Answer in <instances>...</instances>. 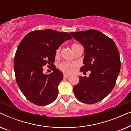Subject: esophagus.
<instances>
[{"mask_svg": "<svg viewBox=\"0 0 131 131\" xmlns=\"http://www.w3.org/2000/svg\"><path fill=\"white\" fill-rule=\"evenodd\" d=\"M69 76H70V75H69V74H64V78H69Z\"/></svg>", "mask_w": 131, "mask_h": 131, "instance_id": "obj_1", "label": "esophagus"}]
</instances>
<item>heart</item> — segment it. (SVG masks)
Here are the masks:
<instances>
[{
    "label": "heart",
    "instance_id": "b5f03b06",
    "mask_svg": "<svg viewBox=\"0 0 131 131\" xmlns=\"http://www.w3.org/2000/svg\"><path fill=\"white\" fill-rule=\"evenodd\" d=\"M78 45H79L77 43H73L71 45V48H72L73 51H74L75 48ZM60 48H58V49L56 50V52H55V55H56L57 57L58 56L59 54H60ZM77 66H78V64H77L76 62L63 61L58 64V67L61 71H62V72L66 73H71L74 70L75 68L77 67Z\"/></svg>",
    "mask_w": 131,
    "mask_h": 131
}]
</instances>
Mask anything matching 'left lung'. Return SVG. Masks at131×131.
<instances>
[{"label":"left lung","instance_id":"1","mask_svg":"<svg viewBox=\"0 0 131 131\" xmlns=\"http://www.w3.org/2000/svg\"><path fill=\"white\" fill-rule=\"evenodd\" d=\"M85 48L81 72L91 71L88 78L79 76L73 88L77 99L88 104L106 97L116 85L121 70L119 52L114 41L97 30L70 33Z\"/></svg>","mask_w":131,"mask_h":131}]
</instances>
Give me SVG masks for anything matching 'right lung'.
Here are the masks:
<instances>
[{
    "label": "right lung",
    "instance_id": "obj_1",
    "mask_svg": "<svg viewBox=\"0 0 131 131\" xmlns=\"http://www.w3.org/2000/svg\"><path fill=\"white\" fill-rule=\"evenodd\" d=\"M72 39L67 32L51 29L28 33L19 44L14 60L16 81L28 101L37 105L49 104L56 99L63 74L53 65L56 50ZM52 66L53 72L44 74L42 66Z\"/></svg>",
    "mask_w": 131,
    "mask_h": 131
}]
</instances>
